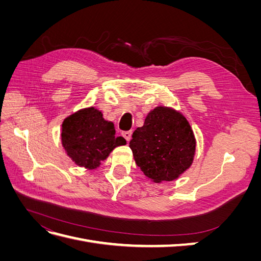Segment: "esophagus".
Returning <instances> with one entry per match:
<instances>
[{
    "label": "esophagus",
    "mask_w": 261,
    "mask_h": 261,
    "mask_svg": "<svg viewBox=\"0 0 261 261\" xmlns=\"http://www.w3.org/2000/svg\"><path fill=\"white\" fill-rule=\"evenodd\" d=\"M122 136L126 139V141H129L132 138V130H127V132H123Z\"/></svg>",
    "instance_id": "34e87169"
}]
</instances>
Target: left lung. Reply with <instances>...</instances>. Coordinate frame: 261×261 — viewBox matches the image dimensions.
<instances>
[{
    "label": "left lung",
    "mask_w": 261,
    "mask_h": 261,
    "mask_svg": "<svg viewBox=\"0 0 261 261\" xmlns=\"http://www.w3.org/2000/svg\"><path fill=\"white\" fill-rule=\"evenodd\" d=\"M132 137L129 148L136 164L154 183L175 179L192 165L194 133L186 118L173 109H153Z\"/></svg>",
    "instance_id": "left-lung-1"
}]
</instances>
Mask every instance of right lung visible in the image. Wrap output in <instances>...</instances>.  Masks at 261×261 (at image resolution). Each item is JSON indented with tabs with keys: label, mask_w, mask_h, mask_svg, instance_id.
Instances as JSON below:
<instances>
[{
	"label": "right lung",
	"mask_w": 261,
	"mask_h": 261,
	"mask_svg": "<svg viewBox=\"0 0 261 261\" xmlns=\"http://www.w3.org/2000/svg\"><path fill=\"white\" fill-rule=\"evenodd\" d=\"M61 137L67 155L86 169H96L115 147L126 144L123 137L115 136L114 124L93 107L66 117Z\"/></svg>",
	"instance_id": "right-lung-1"
}]
</instances>
